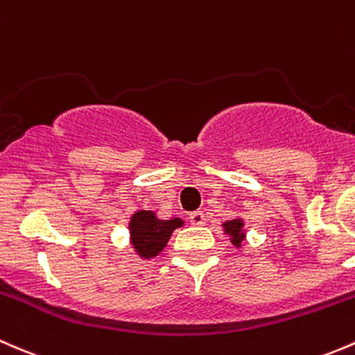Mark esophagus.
<instances>
[{"mask_svg": "<svg viewBox=\"0 0 355 355\" xmlns=\"http://www.w3.org/2000/svg\"><path fill=\"white\" fill-rule=\"evenodd\" d=\"M189 222L193 225H205L207 218H205L203 211H193V214H189Z\"/></svg>", "mask_w": 355, "mask_h": 355, "instance_id": "1", "label": "esophagus"}]
</instances>
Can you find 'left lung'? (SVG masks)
I'll list each match as a JSON object with an SVG mask.
<instances>
[{
    "label": "left lung",
    "instance_id": "8db88e82",
    "mask_svg": "<svg viewBox=\"0 0 355 355\" xmlns=\"http://www.w3.org/2000/svg\"><path fill=\"white\" fill-rule=\"evenodd\" d=\"M224 231L227 234H231L232 239L231 243L236 248L241 246V241H243L244 232H243V220L241 218H234V220H229L224 224Z\"/></svg>",
    "mask_w": 355,
    "mask_h": 355
}]
</instances>
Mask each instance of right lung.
<instances>
[{
    "instance_id": "right-lung-1",
    "label": "right lung",
    "mask_w": 355,
    "mask_h": 355,
    "mask_svg": "<svg viewBox=\"0 0 355 355\" xmlns=\"http://www.w3.org/2000/svg\"><path fill=\"white\" fill-rule=\"evenodd\" d=\"M181 225V218L159 220L153 211L140 210L133 214L130 222L131 243L141 258H153L166 248L174 229Z\"/></svg>"
}]
</instances>
